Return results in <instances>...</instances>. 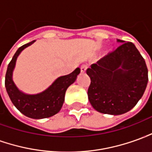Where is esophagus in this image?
<instances>
[{"label":"esophagus","instance_id":"obj_1","mask_svg":"<svg viewBox=\"0 0 152 152\" xmlns=\"http://www.w3.org/2000/svg\"><path fill=\"white\" fill-rule=\"evenodd\" d=\"M86 69H87V66L86 65H82V66H80V72L82 73L86 72Z\"/></svg>","mask_w":152,"mask_h":152}]
</instances>
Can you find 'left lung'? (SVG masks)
I'll return each instance as SVG.
<instances>
[{"mask_svg":"<svg viewBox=\"0 0 152 152\" xmlns=\"http://www.w3.org/2000/svg\"><path fill=\"white\" fill-rule=\"evenodd\" d=\"M121 45L91 65L88 98L94 108L108 115H121L134 108L143 95L148 81L145 60L132 42Z\"/></svg>","mask_w":152,"mask_h":152,"instance_id":"left-lung-1","label":"left lung"}]
</instances>
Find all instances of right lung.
<instances>
[{
	"instance_id": "1",
	"label": "right lung",
	"mask_w": 152,
	"mask_h": 152,
	"mask_svg": "<svg viewBox=\"0 0 152 152\" xmlns=\"http://www.w3.org/2000/svg\"><path fill=\"white\" fill-rule=\"evenodd\" d=\"M36 40L23 45L18 48L13 58L9 63L5 74V86L10 99L23 114L32 119H44L53 116L59 112L63 102L65 93L67 88L76 81L80 69L77 67L69 75L58 77L46 89L36 94L23 93L16 86L13 80V72L15 70L18 55L27 47L30 46Z\"/></svg>"
}]
</instances>
